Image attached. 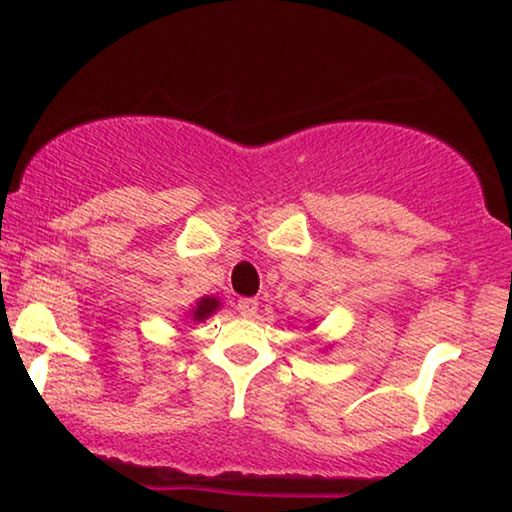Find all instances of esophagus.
I'll use <instances>...</instances> for the list:
<instances>
[{
  "mask_svg": "<svg viewBox=\"0 0 512 512\" xmlns=\"http://www.w3.org/2000/svg\"><path fill=\"white\" fill-rule=\"evenodd\" d=\"M258 310V300L256 298H240L237 300V312L242 314V317H254Z\"/></svg>",
  "mask_w": 512,
  "mask_h": 512,
  "instance_id": "obj_1",
  "label": "esophagus"
}]
</instances>
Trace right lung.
Returning <instances> with one entry per match:
<instances>
[{
  "mask_svg": "<svg viewBox=\"0 0 512 512\" xmlns=\"http://www.w3.org/2000/svg\"><path fill=\"white\" fill-rule=\"evenodd\" d=\"M219 298L214 296H205L200 298L198 303H195V307L191 312H188V321H205L209 314H214L216 310H219Z\"/></svg>",
  "mask_w": 512,
  "mask_h": 512,
  "instance_id": "1",
  "label": "right lung"
}]
</instances>
